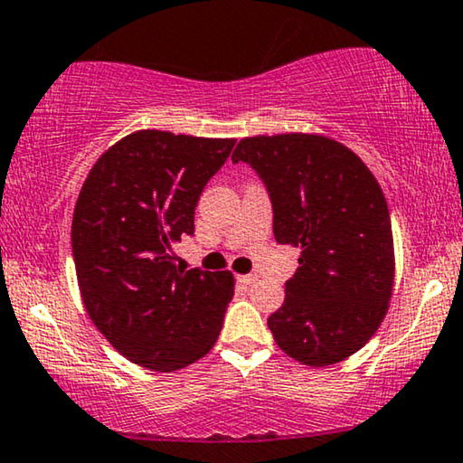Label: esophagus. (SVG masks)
Returning <instances> with one entry per match:
<instances>
[{
	"label": "esophagus",
	"instance_id": "obj_1",
	"mask_svg": "<svg viewBox=\"0 0 463 463\" xmlns=\"http://www.w3.org/2000/svg\"><path fill=\"white\" fill-rule=\"evenodd\" d=\"M256 279H258L256 275H239L237 277V283L243 285V288H247V285H251L253 281H256Z\"/></svg>",
	"mask_w": 463,
	"mask_h": 463
}]
</instances>
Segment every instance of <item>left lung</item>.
Listing matches in <instances>:
<instances>
[{
	"mask_svg": "<svg viewBox=\"0 0 463 463\" xmlns=\"http://www.w3.org/2000/svg\"><path fill=\"white\" fill-rule=\"evenodd\" d=\"M239 161L269 191L277 243L302 250L285 302L269 317L277 346L310 367L348 359L392 296V224L380 184L350 148L315 134L243 138Z\"/></svg>",
	"mask_w": 463,
	"mask_h": 463,
	"instance_id": "left-lung-1",
	"label": "left lung"
}]
</instances>
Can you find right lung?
Returning a JSON list of instances; mask_svg holds the SVG:
<instances>
[{
	"label": "right lung",
	"mask_w": 463,
	"mask_h": 463,
	"mask_svg": "<svg viewBox=\"0 0 463 463\" xmlns=\"http://www.w3.org/2000/svg\"><path fill=\"white\" fill-rule=\"evenodd\" d=\"M232 146V138L140 129L110 146L83 182L71 226L83 306L140 367L182 369L218 340L232 272L180 269L172 245L194 232L201 193Z\"/></svg>",
	"instance_id": "obj_1"
}]
</instances>
